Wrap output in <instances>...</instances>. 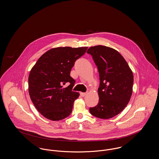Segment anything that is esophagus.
<instances>
[{
  "mask_svg": "<svg viewBox=\"0 0 159 159\" xmlns=\"http://www.w3.org/2000/svg\"><path fill=\"white\" fill-rule=\"evenodd\" d=\"M86 93H80V95L82 97H84L86 95Z\"/></svg>",
  "mask_w": 159,
  "mask_h": 159,
  "instance_id": "1",
  "label": "esophagus"
}]
</instances>
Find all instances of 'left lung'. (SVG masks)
Here are the masks:
<instances>
[{
    "instance_id": "1",
    "label": "left lung",
    "mask_w": 159,
    "mask_h": 159,
    "mask_svg": "<svg viewBox=\"0 0 159 159\" xmlns=\"http://www.w3.org/2000/svg\"><path fill=\"white\" fill-rule=\"evenodd\" d=\"M87 53L93 56L100 76L98 104L89 108L94 116L109 119L121 112L130 100L133 75L123 56L116 50L104 46L91 47Z\"/></svg>"
}]
</instances>
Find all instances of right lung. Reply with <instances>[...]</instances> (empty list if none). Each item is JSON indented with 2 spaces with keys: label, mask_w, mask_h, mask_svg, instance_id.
Here are the masks:
<instances>
[{
  "label": "right lung",
  "mask_w": 159,
  "mask_h": 159,
  "mask_svg": "<svg viewBox=\"0 0 159 159\" xmlns=\"http://www.w3.org/2000/svg\"><path fill=\"white\" fill-rule=\"evenodd\" d=\"M88 47H59L41 56L29 75V93L35 107L52 121H59L72 112L79 93L72 91L75 80L70 71L75 61L83 56ZM70 83L64 88L63 85Z\"/></svg>",
  "instance_id": "obj_1"
}]
</instances>
